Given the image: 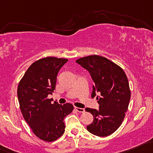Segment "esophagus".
Wrapping results in <instances>:
<instances>
[{
    "label": "esophagus",
    "instance_id": "34e87169",
    "mask_svg": "<svg viewBox=\"0 0 153 153\" xmlns=\"http://www.w3.org/2000/svg\"><path fill=\"white\" fill-rule=\"evenodd\" d=\"M74 108H75V110L78 112H85V110L83 108H80V107H75Z\"/></svg>",
    "mask_w": 153,
    "mask_h": 153
}]
</instances>
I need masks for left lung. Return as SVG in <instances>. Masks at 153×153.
Masks as SVG:
<instances>
[{
	"label": "left lung",
	"mask_w": 153,
	"mask_h": 153,
	"mask_svg": "<svg viewBox=\"0 0 153 153\" xmlns=\"http://www.w3.org/2000/svg\"><path fill=\"white\" fill-rule=\"evenodd\" d=\"M76 62L89 72L94 81L91 97L96 92L98 110L85 108L94 120L87 130L98 137H107L120 127L131 99L128 80L123 70L108 59L98 55L78 59Z\"/></svg>",
	"instance_id": "obj_1"
}]
</instances>
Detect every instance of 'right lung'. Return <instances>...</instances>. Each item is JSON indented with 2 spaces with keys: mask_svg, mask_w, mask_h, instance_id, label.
I'll return each instance as SVG.
<instances>
[{
  "mask_svg": "<svg viewBox=\"0 0 153 153\" xmlns=\"http://www.w3.org/2000/svg\"><path fill=\"white\" fill-rule=\"evenodd\" d=\"M68 61L52 56L36 61L18 85V100L25 121L36 137L46 142H53L62 135L64 118L73 110L71 104H52V99H48L55 90L59 71Z\"/></svg>",
  "mask_w": 153,
  "mask_h": 153,
  "instance_id": "right-lung-1",
  "label": "right lung"
}]
</instances>
